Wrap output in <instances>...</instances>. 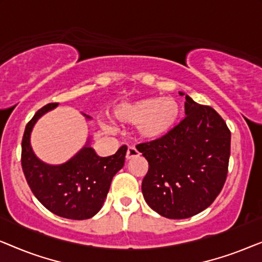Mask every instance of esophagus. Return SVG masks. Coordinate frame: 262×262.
<instances>
[{"label":"esophagus","instance_id":"obj_1","mask_svg":"<svg viewBox=\"0 0 262 262\" xmlns=\"http://www.w3.org/2000/svg\"><path fill=\"white\" fill-rule=\"evenodd\" d=\"M137 156H139L138 150L132 145L128 146L126 150V160H131V159H134V157H137Z\"/></svg>","mask_w":262,"mask_h":262}]
</instances>
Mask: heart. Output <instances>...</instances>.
<instances>
[{
    "mask_svg": "<svg viewBox=\"0 0 262 262\" xmlns=\"http://www.w3.org/2000/svg\"><path fill=\"white\" fill-rule=\"evenodd\" d=\"M117 120L137 124L143 138L154 139L166 135L175 126L181 114V107L173 98H145L135 102L121 103L113 111Z\"/></svg>",
    "mask_w": 262,
    "mask_h": 262,
    "instance_id": "obj_1",
    "label": "heart"
}]
</instances>
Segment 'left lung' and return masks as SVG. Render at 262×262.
<instances>
[{"label":"left lung","mask_w":262,"mask_h":262,"mask_svg":"<svg viewBox=\"0 0 262 262\" xmlns=\"http://www.w3.org/2000/svg\"><path fill=\"white\" fill-rule=\"evenodd\" d=\"M185 112V119L162 137L136 145L149 163L143 196L171 220L194 216L214 202L230 157L231 132L212 107L186 96Z\"/></svg>","instance_id":"left-lung-1"}]
</instances>
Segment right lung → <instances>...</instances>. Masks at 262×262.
I'll return each mask as SVG.
<instances>
[{"label":"right lung","instance_id":"add662e5","mask_svg":"<svg viewBox=\"0 0 262 262\" xmlns=\"http://www.w3.org/2000/svg\"><path fill=\"white\" fill-rule=\"evenodd\" d=\"M57 105L41 107L27 123L21 142V166L31 191L46 209L63 218L88 220L101 209L111 181L124 166L127 146H120L112 156L100 157L87 145L60 166L42 163L31 148V130L39 117Z\"/></svg>","mask_w":262,"mask_h":262}]
</instances>
